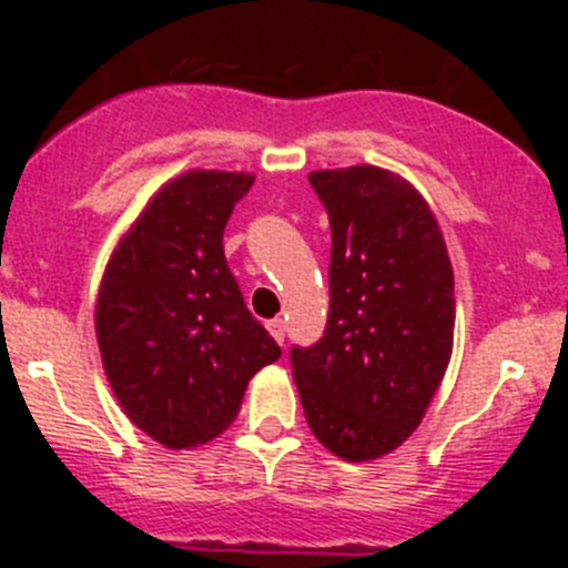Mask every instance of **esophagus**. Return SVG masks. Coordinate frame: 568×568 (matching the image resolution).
Instances as JSON below:
<instances>
[{"instance_id": "obj_1", "label": "esophagus", "mask_w": 568, "mask_h": 568, "mask_svg": "<svg viewBox=\"0 0 568 568\" xmlns=\"http://www.w3.org/2000/svg\"><path fill=\"white\" fill-rule=\"evenodd\" d=\"M266 329L272 332V337H274V341H277V343L285 341V321H283V318H272V321H268V324H266Z\"/></svg>"}]
</instances>
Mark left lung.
I'll return each instance as SVG.
<instances>
[{
    "instance_id": "1",
    "label": "left lung",
    "mask_w": 568,
    "mask_h": 568,
    "mask_svg": "<svg viewBox=\"0 0 568 568\" xmlns=\"http://www.w3.org/2000/svg\"><path fill=\"white\" fill-rule=\"evenodd\" d=\"M329 214V318L291 348L307 426L343 462L393 454L420 426L454 354V266L406 178L374 164L316 170Z\"/></svg>"
}]
</instances>
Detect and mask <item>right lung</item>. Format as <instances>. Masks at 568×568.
Masks as SVG:
<instances>
[{
    "mask_svg": "<svg viewBox=\"0 0 568 568\" xmlns=\"http://www.w3.org/2000/svg\"><path fill=\"white\" fill-rule=\"evenodd\" d=\"M255 175L186 170L164 183L109 255L95 337L120 409L186 450L220 437L250 379L280 359L231 274L222 233Z\"/></svg>",
    "mask_w": 568,
    "mask_h": 568,
    "instance_id": "obj_1",
    "label": "right lung"
}]
</instances>
